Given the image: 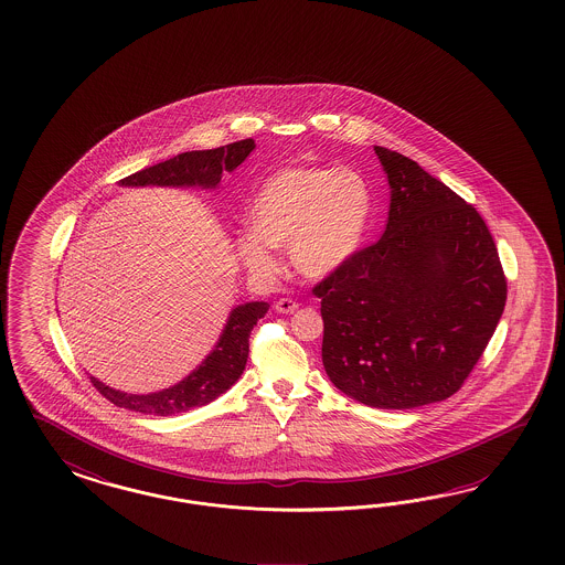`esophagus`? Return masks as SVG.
I'll return each mask as SVG.
<instances>
[{"label":"esophagus","instance_id":"obj_1","mask_svg":"<svg viewBox=\"0 0 565 565\" xmlns=\"http://www.w3.org/2000/svg\"><path fill=\"white\" fill-rule=\"evenodd\" d=\"M275 310L281 312V315H291L294 310H298V302L291 300V298H279V300L275 302Z\"/></svg>","mask_w":565,"mask_h":565}]
</instances>
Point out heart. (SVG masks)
I'll use <instances>...</instances> for the list:
<instances>
[{
	"label": "heart",
	"mask_w": 565,
	"mask_h": 565,
	"mask_svg": "<svg viewBox=\"0 0 565 565\" xmlns=\"http://www.w3.org/2000/svg\"><path fill=\"white\" fill-rule=\"evenodd\" d=\"M373 217V192L350 168H286L274 173L248 206L250 230L236 253L255 274L277 269L275 246L290 242L291 263L308 277L338 271L359 253Z\"/></svg>",
	"instance_id": "obj_1"
}]
</instances>
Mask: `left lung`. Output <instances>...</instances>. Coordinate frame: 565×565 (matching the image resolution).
<instances>
[{
	"instance_id": "obj_1",
	"label": "left lung",
	"mask_w": 565,
	"mask_h": 565,
	"mask_svg": "<svg viewBox=\"0 0 565 565\" xmlns=\"http://www.w3.org/2000/svg\"><path fill=\"white\" fill-rule=\"evenodd\" d=\"M392 189L387 227L321 279L323 366L360 404L406 411L456 394L508 298L479 211L416 161L375 147Z\"/></svg>"
}]
</instances>
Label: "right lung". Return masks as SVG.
<instances>
[{
  "instance_id": "obj_1",
  "label": "right lung",
  "mask_w": 565,
  "mask_h": 565,
  "mask_svg": "<svg viewBox=\"0 0 565 565\" xmlns=\"http://www.w3.org/2000/svg\"><path fill=\"white\" fill-rule=\"evenodd\" d=\"M255 149L253 138L209 149V151H190L175 154L173 159L161 161L147 170L137 171L120 180L121 186H203L215 189L222 180L223 171H232ZM269 310L267 302H246L230 312L227 326L215 350L203 360V364L192 371L184 381L175 383L157 394H121L90 376L93 387L99 394L126 411L171 416L178 412L192 411L205 406L227 392L238 381L246 359H248V340L250 331L258 319Z\"/></svg>"
}]
</instances>
